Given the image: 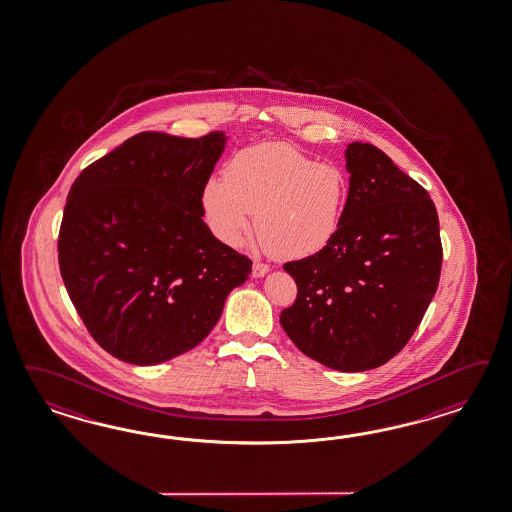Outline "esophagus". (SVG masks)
<instances>
[{
	"mask_svg": "<svg viewBox=\"0 0 512 512\" xmlns=\"http://www.w3.org/2000/svg\"><path fill=\"white\" fill-rule=\"evenodd\" d=\"M270 266L266 262L255 261L253 262V268H251V275L253 277H262V275L268 274Z\"/></svg>",
	"mask_w": 512,
	"mask_h": 512,
	"instance_id": "34e87169",
	"label": "esophagus"
}]
</instances>
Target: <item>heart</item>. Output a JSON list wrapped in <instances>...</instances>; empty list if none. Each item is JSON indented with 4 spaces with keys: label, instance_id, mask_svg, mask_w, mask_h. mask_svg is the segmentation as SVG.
Masks as SVG:
<instances>
[{
    "label": "heart",
    "instance_id": "obj_1",
    "mask_svg": "<svg viewBox=\"0 0 512 512\" xmlns=\"http://www.w3.org/2000/svg\"><path fill=\"white\" fill-rule=\"evenodd\" d=\"M349 183L333 164L314 163L285 142H264L238 151L225 177L203 188V209L212 233L237 248L255 229L277 259H305L325 250L348 207Z\"/></svg>",
    "mask_w": 512,
    "mask_h": 512
}]
</instances>
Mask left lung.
Masks as SVG:
<instances>
[{
  "mask_svg": "<svg viewBox=\"0 0 512 512\" xmlns=\"http://www.w3.org/2000/svg\"><path fill=\"white\" fill-rule=\"evenodd\" d=\"M348 207L325 250L283 266L298 285L281 312L288 338L340 372L390 361L411 340L437 292L442 242L435 203L387 153L346 150Z\"/></svg>",
  "mask_w": 512,
  "mask_h": 512,
  "instance_id": "left-lung-1",
  "label": "left lung"
}]
</instances>
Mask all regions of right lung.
Segmentation results:
<instances>
[{"label": "right lung", "mask_w": 512, "mask_h": 512, "mask_svg": "<svg viewBox=\"0 0 512 512\" xmlns=\"http://www.w3.org/2000/svg\"><path fill=\"white\" fill-rule=\"evenodd\" d=\"M200 138L144 131L87 166L70 188L59 268L92 338L150 366L198 346L251 261L201 220L203 188L224 151Z\"/></svg>", "instance_id": "add662e5"}]
</instances>
